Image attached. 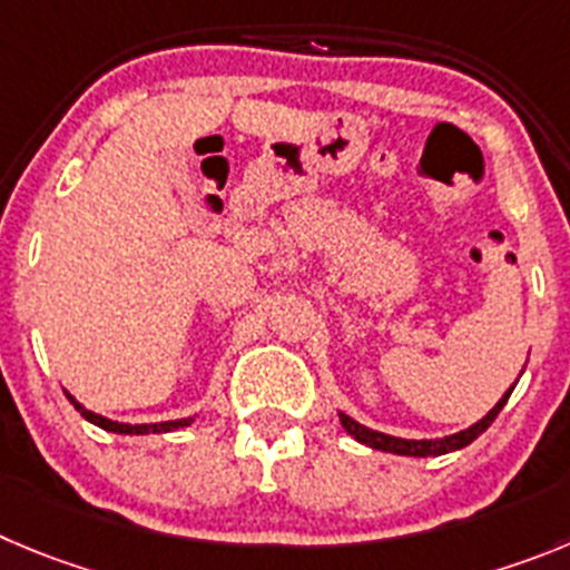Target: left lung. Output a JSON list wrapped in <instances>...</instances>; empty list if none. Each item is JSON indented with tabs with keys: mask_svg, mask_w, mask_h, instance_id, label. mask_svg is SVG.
Here are the masks:
<instances>
[{
	"mask_svg": "<svg viewBox=\"0 0 570 570\" xmlns=\"http://www.w3.org/2000/svg\"><path fill=\"white\" fill-rule=\"evenodd\" d=\"M514 385L509 387L507 393L501 396V402L492 407V411L487 413V416L481 419V422H475L472 428L461 430V433H453V435H444V439H396V435H385V433H376V430L365 428V424L354 422L351 416H345V413H340V424L345 428V433L351 435V439H357L360 444L365 446H374V450H382V453H396V455H413V459H428V455H444V453H455V450H461V446L472 444V441L478 439V435L483 433V430L489 428V424L498 419V413L503 411V405H507V399L512 396Z\"/></svg>",
	"mask_w": 570,
	"mask_h": 570,
	"instance_id": "1",
	"label": "left lung"
}]
</instances>
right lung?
<instances>
[{
  "label": "right lung",
  "instance_id": "1",
  "mask_svg": "<svg viewBox=\"0 0 570 570\" xmlns=\"http://www.w3.org/2000/svg\"><path fill=\"white\" fill-rule=\"evenodd\" d=\"M67 399L69 402H72V405H76V411L81 413L83 419H87V422H92V424H98V428H104V430H109V433H124V435H146V433H171V430H179V428H188L190 422H194V419H174V422H159V424H124V422H111V419H106V416H98V413H92V411H87V407L81 405V402H78L76 396H69L67 393Z\"/></svg>",
  "mask_w": 570,
  "mask_h": 570
}]
</instances>
